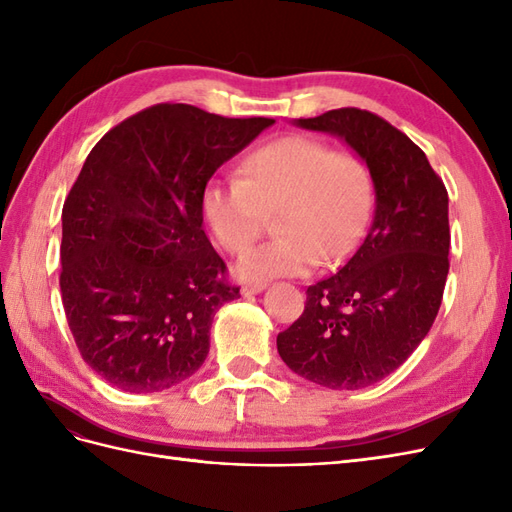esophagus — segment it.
<instances>
[{
	"label": "esophagus",
	"mask_w": 512,
	"mask_h": 512,
	"mask_svg": "<svg viewBox=\"0 0 512 512\" xmlns=\"http://www.w3.org/2000/svg\"><path fill=\"white\" fill-rule=\"evenodd\" d=\"M265 288H267V284H245L241 288V294H243V297H254V294L262 292Z\"/></svg>",
	"instance_id": "1"
}]
</instances>
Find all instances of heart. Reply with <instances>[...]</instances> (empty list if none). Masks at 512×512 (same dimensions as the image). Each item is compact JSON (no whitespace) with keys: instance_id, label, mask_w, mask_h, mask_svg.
<instances>
[{"instance_id":"b5f03b06","label":"heart","mask_w":512,"mask_h":512,"mask_svg":"<svg viewBox=\"0 0 512 512\" xmlns=\"http://www.w3.org/2000/svg\"><path fill=\"white\" fill-rule=\"evenodd\" d=\"M241 179H213L200 192V215L213 241L241 254L275 213L277 239L241 256L235 275L265 284L335 265L363 239L374 211V177L350 151H333L305 134H288L254 149Z\"/></svg>"}]
</instances>
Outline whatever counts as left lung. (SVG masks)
I'll list each match as a JSON object with an SVG mask.
<instances>
[{"label": "left lung", "instance_id": "1", "mask_svg": "<svg viewBox=\"0 0 512 512\" xmlns=\"http://www.w3.org/2000/svg\"><path fill=\"white\" fill-rule=\"evenodd\" d=\"M294 126L342 138L371 170L376 211L346 265L307 288L303 314L277 335V352L309 382L356 391L393 374L438 316L448 194L423 149L374 113L337 108Z\"/></svg>", "mask_w": 512, "mask_h": 512}]
</instances>
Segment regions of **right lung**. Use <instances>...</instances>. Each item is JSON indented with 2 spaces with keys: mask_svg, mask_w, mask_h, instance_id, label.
I'll return each mask as SVG.
<instances>
[{
  "mask_svg": "<svg viewBox=\"0 0 512 512\" xmlns=\"http://www.w3.org/2000/svg\"><path fill=\"white\" fill-rule=\"evenodd\" d=\"M275 119L156 104L106 132L61 213V301L83 361L126 393L194 376L226 282L200 192Z\"/></svg>",
  "mask_w": 512,
  "mask_h": 512,
  "instance_id": "obj_1",
  "label": "right lung"
}]
</instances>
